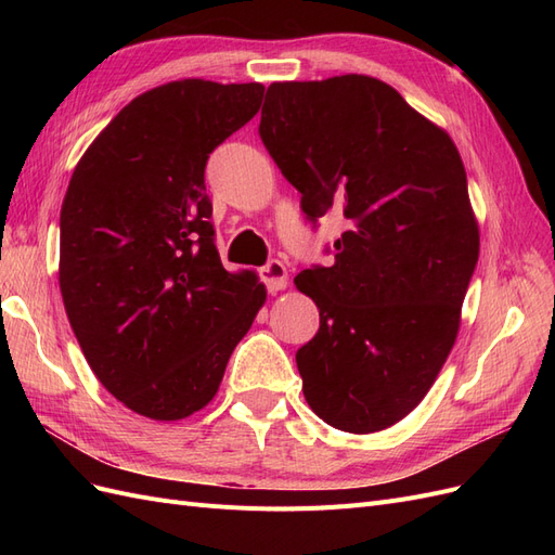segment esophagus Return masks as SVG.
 Returning <instances> with one entry per match:
<instances>
[{"mask_svg":"<svg viewBox=\"0 0 555 555\" xmlns=\"http://www.w3.org/2000/svg\"><path fill=\"white\" fill-rule=\"evenodd\" d=\"M259 278L271 292H280L287 287V268H284V263L278 259H271L266 266H261Z\"/></svg>","mask_w":555,"mask_h":555,"instance_id":"1","label":"esophagus"}]
</instances>
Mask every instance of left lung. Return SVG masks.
I'll list each match as a JSON object with an SVG mask.
<instances>
[{"label":"left lung","mask_w":555,"mask_h":555,"mask_svg":"<svg viewBox=\"0 0 555 555\" xmlns=\"http://www.w3.org/2000/svg\"><path fill=\"white\" fill-rule=\"evenodd\" d=\"M259 137L308 222L340 206L349 224L333 266L294 280L319 308L317 335L296 351L308 405L345 433L389 428L442 371L479 259L459 150L359 74L273 82Z\"/></svg>","instance_id":"obj_1"}]
</instances>
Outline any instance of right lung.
I'll use <instances>...</instances> for the list:
<instances>
[{
  "mask_svg": "<svg viewBox=\"0 0 555 555\" xmlns=\"http://www.w3.org/2000/svg\"><path fill=\"white\" fill-rule=\"evenodd\" d=\"M263 86L188 78L133 99L74 169L60 289L92 373L129 410L178 422L220 389L263 306L215 247L206 164L257 115Z\"/></svg>",
  "mask_w": 555,
  "mask_h": 555,
  "instance_id": "right-lung-1",
  "label": "right lung"
}]
</instances>
